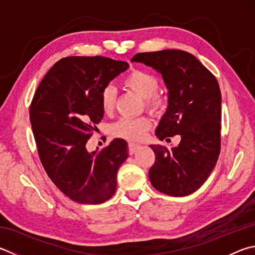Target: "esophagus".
<instances>
[{
    "label": "esophagus",
    "mask_w": 255,
    "mask_h": 255,
    "mask_svg": "<svg viewBox=\"0 0 255 255\" xmlns=\"http://www.w3.org/2000/svg\"><path fill=\"white\" fill-rule=\"evenodd\" d=\"M140 146L138 145V143H135V142H129L128 143V148H129V154L130 155H133L135 152L137 151L138 148H139Z\"/></svg>",
    "instance_id": "esophagus-1"
}]
</instances>
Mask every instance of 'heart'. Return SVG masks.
<instances>
[{"instance_id":"heart-1","label":"heart","mask_w":255,"mask_h":255,"mask_svg":"<svg viewBox=\"0 0 255 255\" xmlns=\"http://www.w3.org/2000/svg\"><path fill=\"white\" fill-rule=\"evenodd\" d=\"M124 85L129 90L143 99L145 107L151 113L158 114L166 108V99L158 90L160 88L159 80L151 73L143 70H131L124 78ZM117 101V89L113 85L103 88L100 94V105L105 114H112ZM151 120L146 116L130 118L122 117L110 126V132L115 137L124 138L131 141H139L146 136L151 128Z\"/></svg>"}]
</instances>
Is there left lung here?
Masks as SVG:
<instances>
[{"label": "left lung", "mask_w": 255, "mask_h": 255, "mask_svg": "<svg viewBox=\"0 0 255 255\" xmlns=\"http://www.w3.org/2000/svg\"><path fill=\"white\" fill-rule=\"evenodd\" d=\"M131 61L156 69L168 89V107L156 129L160 140L180 136L177 147L150 145L155 163L149 179L157 191L186 196L215 167L221 150V90L214 75L183 50L137 53Z\"/></svg>", "instance_id": "obj_1"}]
</instances>
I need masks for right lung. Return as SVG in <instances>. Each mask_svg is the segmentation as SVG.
Wrapping results in <instances>:
<instances>
[{"instance_id":"right-lung-1","label":"right lung","mask_w":255,"mask_h":255,"mask_svg":"<svg viewBox=\"0 0 255 255\" xmlns=\"http://www.w3.org/2000/svg\"><path fill=\"white\" fill-rule=\"evenodd\" d=\"M129 64L106 57H67L54 64L36 89L30 122L38 154L53 184L80 204H100L117 188V172L128 157L116 138L101 150L86 143L104 117L100 94Z\"/></svg>"}]
</instances>
